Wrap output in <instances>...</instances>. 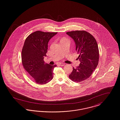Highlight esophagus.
Masks as SVG:
<instances>
[{"label":"esophagus","mask_w":120,"mask_h":120,"mask_svg":"<svg viewBox=\"0 0 120 120\" xmlns=\"http://www.w3.org/2000/svg\"><path fill=\"white\" fill-rule=\"evenodd\" d=\"M59 65H61V66H64V65H65V64L64 63H59Z\"/></svg>","instance_id":"1"}]
</instances>
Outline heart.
<instances>
[{
    "instance_id": "heart-1",
    "label": "heart",
    "mask_w": 120,
    "mask_h": 120,
    "mask_svg": "<svg viewBox=\"0 0 120 120\" xmlns=\"http://www.w3.org/2000/svg\"><path fill=\"white\" fill-rule=\"evenodd\" d=\"M62 40H65V39H62Z\"/></svg>"
}]
</instances>
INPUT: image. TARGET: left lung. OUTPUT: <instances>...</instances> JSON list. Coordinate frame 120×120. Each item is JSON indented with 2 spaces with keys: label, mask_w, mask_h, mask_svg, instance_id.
<instances>
[{
  "label": "left lung",
  "mask_w": 120,
  "mask_h": 120,
  "mask_svg": "<svg viewBox=\"0 0 120 120\" xmlns=\"http://www.w3.org/2000/svg\"><path fill=\"white\" fill-rule=\"evenodd\" d=\"M66 34L73 39L80 61L79 66L73 67L69 76L74 82H82L90 77L98 65V44L94 38L85 31H71Z\"/></svg>",
  "instance_id": "1"
}]
</instances>
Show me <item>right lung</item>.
<instances>
[{"label": "right lung", "mask_w": 120, "mask_h": 120, "mask_svg": "<svg viewBox=\"0 0 120 120\" xmlns=\"http://www.w3.org/2000/svg\"><path fill=\"white\" fill-rule=\"evenodd\" d=\"M57 33L36 31L26 38L22 52V63L25 70L38 84H44L53 77V70L56 65L45 63L48 44Z\"/></svg>", "instance_id": "right-lung-1"}]
</instances>
